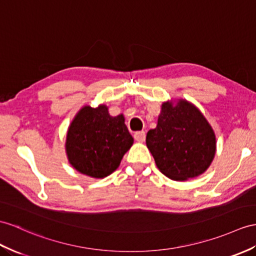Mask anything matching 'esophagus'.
Listing matches in <instances>:
<instances>
[{
    "instance_id": "34e87169",
    "label": "esophagus",
    "mask_w": 256,
    "mask_h": 256,
    "mask_svg": "<svg viewBox=\"0 0 256 256\" xmlns=\"http://www.w3.org/2000/svg\"><path fill=\"white\" fill-rule=\"evenodd\" d=\"M134 138L136 141L143 142L146 140V134H144V132H136L134 134Z\"/></svg>"
}]
</instances>
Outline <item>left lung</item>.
Here are the masks:
<instances>
[{
  "instance_id": "left-lung-1",
  "label": "left lung",
  "mask_w": 256,
  "mask_h": 256,
  "mask_svg": "<svg viewBox=\"0 0 256 256\" xmlns=\"http://www.w3.org/2000/svg\"><path fill=\"white\" fill-rule=\"evenodd\" d=\"M146 146L160 172L172 180L200 176L216 152V138L206 118L186 100L162 104L158 126L146 134Z\"/></svg>"
}]
</instances>
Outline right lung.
<instances>
[{
	"label": "right lung",
	"mask_w": 256,
	"mask_h": 256,
	"mask_svg": "<svg viewBox=\"0 0 256 256\" xmlns=\"http://www.w3.org/2000/svg\"><path fill=\"white\" fill-rule=\"evenodd\" d=\"M134 138L124 115L110 116L106 105L81 108L66 136V154L74 170L93 178H104L117 170L132 148Z\"/></svg>",
	"instance_id": "1"
}]
</instances>
